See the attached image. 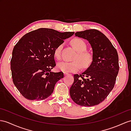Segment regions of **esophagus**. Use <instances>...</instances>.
Listing matches in <instances>:
<instances>
[{
	"label": "esophagus",
	"instance_id": "34e87169",
	"mask_svg": "<svg viewBox=\"0 0 131 131\" xmlns=\"http://www.w3.org/2000/svg\"><path fill=\"white\" fill-rule=\"evenodd\" d=\"M69 73H67V72H64V75H68Z\"/></svg>",
	"mask_w": 131,
	"mask_h": 131
}]
</instances>
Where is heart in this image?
Wrapping results in <instances>:
<instances>
[{
  "instance_id": "heart-1",
  "label": "heart",
  "mask_w": 131,
  "mask_h": 131,
  "mask_svg": "<svg viewBox=\"0 0 131 131\" xmlns=\"http://www.w3.org/2000/svg\"><path fill=\"white\" fill-rule=\"evenodd\" d=\"M72 44L77 52L73 58L74 60L71 62H59L57 64V69L64 72H75L80 70L81 67L84 69L90 67L93 58L91 53L85 51L87 44L85 41L80 38H75L72 41ZM62 47L63 45L60 44L54 50V54L57 59L61 58Z\"/></svg>"
}]
</instances>
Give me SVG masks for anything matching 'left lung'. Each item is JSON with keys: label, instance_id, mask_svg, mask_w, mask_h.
I'll list each match as a JSON object with an SVG mask.
<instances>
[{"label": "left lung", "instance_id": "obj_1", "mask_svg": "<svg viewBox=\"0 0 131 131\" xmlns=\"http://www.w3.org/2000/svg\"><path fill=\"white\" fill-rule=\"evenodd\" d=\"M75 35L88 41L93 60L81 74L74 75L70 95L76 104L93 106L103 101L113 90L119 71L118 56L110 40L98 30L77 31Z\"/></svg>", "mask_w": 131, "mask_h": 131}]
</instances>
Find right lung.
<instances>
[{
  "instance_id": "1",
  "label": "right lung",
  "mask_w": 131,
  "mask_h": 131,
  "mask_svg": "<svg viewBox=\"0 0 131 131\" xmlns=\"http://www.w3.org/2000/svg\"><path fill=\"white\" fill-rule=\"evenodd\" d=\"M74 32L61 33L53 29L39 28L21 38L12 52L10 68L13 81L22 95L40 101L53 93L63 73H54V50Z\"/></svg>"
}]
</instances>
